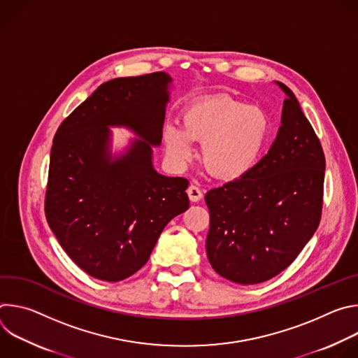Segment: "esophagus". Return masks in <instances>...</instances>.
Listing matches in <instances>:
<instances>
[{
    "label": "esophagus",
    "instance_id": "obj_1",
    "mask_svg": "<svg viewBox=\"0 0 358 358\" xmlns=\"http://www.w3.org/2000/svg\"><path fill=\"white\" fill-rule=\"evenodd\" d=\"M187 194L189 196V201L192 202H198L202 198V191L196 185H189L187 189Z\"/></svg>",
    "mask_w": 358,
    "mask_h": 358
}]
</instances>
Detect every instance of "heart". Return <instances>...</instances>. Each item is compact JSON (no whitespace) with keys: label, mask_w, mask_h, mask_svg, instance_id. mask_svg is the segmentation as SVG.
Wrapping results in <instances>:
<instances>
[{"label":"heart","mask_w":358,"mask_h":358,"mask_svg":"<svg viewBox=\"0 0 358 358\" xmlns=\"http://www.w3.org/2000/svg\"><path fill=\"white\" fill-rule=\"evenodd\" d=\"M271 122L264 109L228 96H217L189 106L181 129L164 134L170 162L182 167L194 157L192 143H201V162L213 176L236 180L253 170L269 140Z\"/></svg>","instance_id":"b5f03b06"}]
</instances>
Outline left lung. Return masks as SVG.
I'll use <instances>...</instances> for the list:
<instances>
[{
  "label": "left lung",
  "mask_w": 358,
  "mask_h": 358,
  "mask_svg": "<svg viewBox=\"0 0 358 358\" xmlns=\"http://www.w3.org/2000/svg\"><path fill=\"white\" fill-rule=\"evenodd\" d=\"M268 155L246 176L207 192V257L222 278L262 283L285 271L316 232L323 206L326 160L293 92Z\"/></svg>",
  "instance_id": "8db88e82"
}]
</instances>
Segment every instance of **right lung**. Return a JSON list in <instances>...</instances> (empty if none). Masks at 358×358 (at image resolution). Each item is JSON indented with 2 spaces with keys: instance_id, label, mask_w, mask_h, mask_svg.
Segmentation results:
<instances>
[{
  "instance_id": "add662e5",
  "label": "right lung",
  "mask_w": 358,
  "mask_h": 358,
  "mask_svg": "<svg viewBox=\"0 0 358 358\" xmlns=\"http://www.w3.org/2000/svg\"><path fill=\"white\" fill-rule=\"evenodd\" d=\"M173 79L166 72L100 85L59 126L50 148L46 221L87 275L120 282L145 265L164 227L188 210V180L152 167ZM110 127L138 139L111 155Z\"/></svg>"
}]
</instances>
